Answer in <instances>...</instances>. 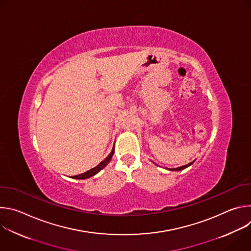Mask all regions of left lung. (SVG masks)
Returning <instances> with one entry per match:
<instances>
[{
    "label": "left lung",
    "mask_w": 251,
    "mask_h": 251,
    "mask_svg": "<svg viewBox=\"0 0 251 251\" xmlns=\"http://www.w3.org/2000/svg\"><path fill=\"white\" fill-rule=\"evenodd\" d=\"M194 162H195V161H194ZM194 162H192V163H190V164H188V165L182 166V167H178V168H173V169H168V170H169V171H182V170H184V169H186V168L190 167Z\"/></svg>",
    "instance_id": "8db88e82"
}]
</instances>
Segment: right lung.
I'll list each match as a JSON object with an SVG mask.
<instances>
[{"mask_svg": "<svg viewBox=\"0 0 251 251\" xmlns=\"http://www.w3.org/2000/svg\"><path fill=\"white\" fill-rule=\"evenodd\" d=\"M113 153H114V147H113L111 153H110L108 156H107L100 164H98L96 167L90 169L89 171H87V172H85V173H83V174H80V175H78V176H75L74 178H77V180H84V178H88V177H90V176H95V175H96L97 173H99L103 168H105L107 165H108V163L110 162V160H111V158H112V156H113Z\"/></svg>", "mask_w": 251, "mask_h": 251, "instance_id": "add662e5", "label": "right lung"}]
</instances>
